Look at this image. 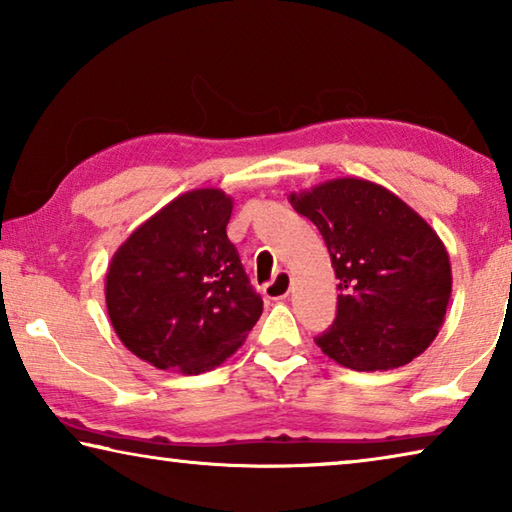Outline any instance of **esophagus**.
Here are the masks:
<instances>
[{"label": "esophagus", "instance_id": "34e87169", "mask_svg": "<svg viewBox=\"0 0 512 512\" xmlns=\"http://www.w3.org/2000/svg\"><path fill=\"white\" fill-rule=\"evenodd\" d=\"M291 284H293L291 273H289V271H280V273L275 275V280L268 282L266 287H264L266 298H271V300L287 298L289 293H291Z\"/></svg>", "mask_w": 512, "mask_h": 512}]
</instances>
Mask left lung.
<instances>
[{"label": "left lung", "instance_id": "8db88e82", "mask_svg": "<svg viewBox=\"0 0 512 512\" xmlns=\"http://www.w3.org/2000/svg\"><path fill=\"white\" fill-rule=\"evenodd\" d=\"M289 203L323 235L339 305L316 345L359 372L406 366L429 348L452 298L443 241L391 189L345 176L291 192Z\"/></svg>", "mask_w": 512, "mask_h": 512}]
</instances>
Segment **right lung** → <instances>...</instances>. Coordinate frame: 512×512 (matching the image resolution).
<instances>
[{
	"mask_svg": "<svg viewBox=\"0 0 512 512\" xmlns=\"http://www.w3.org/2000/svg\"><path fill=\"white\" fill-rule=\"evenodd\" d=\"M232 196L173 198L112 255L106 307L119 341L158 370L201 375L232 357L262 316L225 225Z\"/></svg>",
	"mask_w": 512,
	"mask_h": 512,
	"instance_id": "obj_1",
	"label": "right lung"
}]
</instances>
